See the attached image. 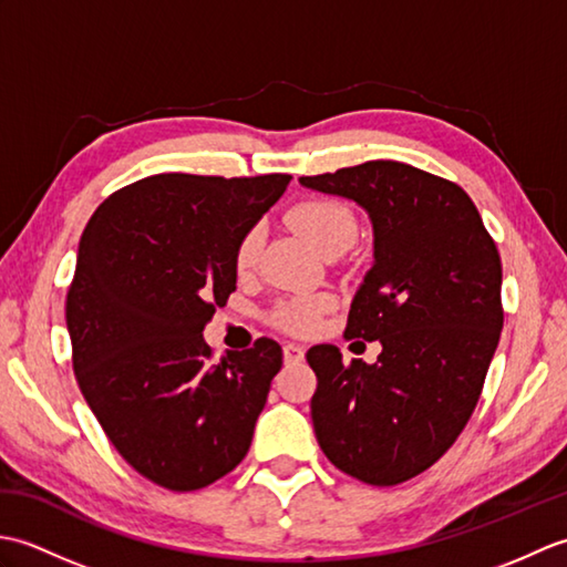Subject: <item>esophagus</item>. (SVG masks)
<instances>
[{
	"label": "esophagus",
	"instance_id": "1",
	"mask_svg": "<svg viewBox=\"0 0 567 567\" xmlns=\"http://www.w3.org/2000/svg\"><path fill=\"white\" fill-rule=\"evenodd\" d=\"M282 353H285V363H299V360L305 358V348L299 343H285Z\"/></svg>",
	"mask_w": 567,
	"mask_h": 567
}]
</instances>
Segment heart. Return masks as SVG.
I'll return each instance as SVG.
<instances>
[{
    "label": "heart",
    "mask_w": 567,
    "mask_h": 567,
    "mask_svg": "<svg viewBox=\"0 0 567 567\" xmlns=\"http://www.w3.org/2000/svg\"><path fill=\"white\" fill-rule=\"evenodd\" d=\"M290 221L321 256L327 252H343L353 246L358 236V221L353 212L339 199H307L290 212ZM262 244V228L250 226L238 238L234 250V265L238 272H248L258 262ZM331 307L329 297H299L285 302L275 311V321L282 329L305 333L317 327L319 317Z\"/></svg>",
    "instance_id": "b5f03b06"
}]
</instances>
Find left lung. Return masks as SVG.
<instances>
[{
  "label": "left lung",
  "mask_w": 567,
  "mask_h": 567,
  "mask_svg": "<svg viewBox=\"0 0 567 567\" xmlns=\"http://www.w3.org/2000/svg\"><path fill=\"white\" fill-rule=\"evenodd\" d=\"M299 185L368 214L372 268L346 333L382 343L372 365L309 348L317 441L360 483L400 485L451 449L483 392L504 321L497 246L461 187L406 163L368 161Z\"/></svg>",
  "instance_id": "obj_1"
}]
</instances>
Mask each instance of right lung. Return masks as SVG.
<instances>
[{"label":"right lung","mask_w":567,"mask_h":567,"mask_svg":"<svg viewBox=\"0 0 567 567\" xmlns=\"http://www.w3.org/2000/svg\"><path fill=\"white\" fill-rule=\"evenodd\" d=\"M292 175H153L114 192L78 248L65 319L92 414L151 483L192 492L244 461L282 368L258 339L212 363L204 327L236 290L238 238Z\"/></svg>","instance_id":"obj_1"}]
</instances>
